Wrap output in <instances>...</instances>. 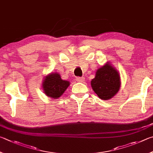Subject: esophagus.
I'll return each mask as SVG.
<instances>
[{
	"instance_id": "obj_1",
	"label": "esophagus",
	"mask_w": 153,
	"mask_h": 153,
	"mask_svg": "<svg viewBox=\"0 0 153 153\" xmlns=\"http://www.w3.org/2000/svg\"><path fill=\"white\" fill-rule=\"evenodd\" d=\"M76 80L78 82H85V77H77V78H76Z\"/></svg>"
}]
</instances>
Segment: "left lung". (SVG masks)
Listing matches in <instances>:
<instances>
[{"mask_svg": "<svg viewBox=\"0 0 153 153\" xmlns=\"http://www.w3.org/2000/svg\"><path fill=\"white\" fill-rule=\"evenodd\" d=\"M120 74L110 62L97 69L91 81V86L100 98L108 100L112 98L120 88Z\"/></svg>", "mask_w": 153, "mask_h": 153, "instance_id": "1", "label": "left lung"}]
</instances>
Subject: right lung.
Listing matches in <instances>:
<instances>
[{"mask_svg":"<svg viewBox=\"0 0 153 153\" xmlns=\"http://www.w3.org/2000/svg\"><path fill=\"white\" fill-rule=\"evenodd\" d=\"M69 85L70 83L69 81L62 79L60 74L55 72L45 76L41 87L47 96L57 99L62 96Z\"/></svg>","mask_w":153,"mask_h":153,"instance_id":"right-lung-1","label":"right lung"}]
</instances>
